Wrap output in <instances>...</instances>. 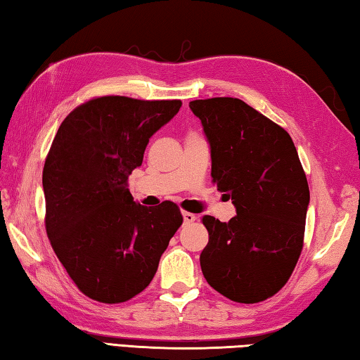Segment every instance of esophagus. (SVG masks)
<instances>
[{
	"instance_id": "1",
	"label": "esophagus",
	"mask_w": 360,
	"mask_h": 360,
	"mask_svg": "<svg viewBox=\"0 0 360 360\" xmlns=\"http://www.w3.org/2000/svg\"><path fill=\"white\" fill-rule=\"evenodd\" d=\"M182 219H184V224H192V221L197 220V215L192 212H182Z\"/></svg>"
}]
</instances>
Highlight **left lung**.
Listing matches in <instances>:
<instances>
[{"label": "left lung", "instance_id": "left-lung-1", "mask_svg": "<svg viewBox=\"0 0 360 360\" xmlns=\"http://www.w3.org/2000/svg\"><path fill=\"white\" fill-rule=\"evenodd\" d=\"M211 149V174L236 215H205L209 243L200 255L206 282L234 302L255 304L288 282L304 243L309 184L285 129L244 101L188 103Z\"/></svg>", "mask_w": 360, "mask_h": 360}]
</instances>
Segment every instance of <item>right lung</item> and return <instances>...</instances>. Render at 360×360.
<instances>
[{
  "label": "right lung",
  "mask_w": 360,
  "mask_h": 360,
  "mask_svg": "<svg viewBox=\"0 0 360 360\" xmlns=\"http://www.w3.org/2000/svg\"><path fill=\"white\" fill-rule=\"evenodd\" d=\"M181 101L105 96L61 122L42 174L51 247L83 294L126 302L151 283L162 253L182 224L172 201H134L129 176L149 139L176 116Z\"/></svg>",
  "instance_id": "add662e5"
}]
</instances>
